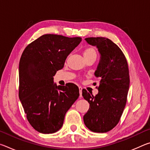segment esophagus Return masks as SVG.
<instances>
[{
  "label": "esophagus",
  "mask_w": 150,
  "mask_h": 150,
  "mask_svg": "<svg viewBox=\"0 0 150 150\" xmlns=\"http://www.w3.org/2000/svg\"><path fill=\"white\" fill-rule=\"evenodd\" d=\"M79 96L80 97H82V90H83V88L79 87Z\"/></svg>",
  "instance_id": "obj_1"
}]
</instances>
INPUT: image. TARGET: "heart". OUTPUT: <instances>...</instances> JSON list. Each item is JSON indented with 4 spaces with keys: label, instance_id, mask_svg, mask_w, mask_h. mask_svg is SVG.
<instances>
[{
    "label": "heart",
    "instance_id": "obj_1",
    "mask_svg": "<svg viewBox=\"0 0 150 150\" xmlns=\"http://www.w3.org/2000/svg\"><path fill=\"white\" fill-rule=\"evenodd\" d=\"M83 56L90 57V56H96V53L95 50L93 47H87L85 50L83 52Z\"/></svg>",
    "mask_w": 150,
    "mask_h": 150
}]
</instances>
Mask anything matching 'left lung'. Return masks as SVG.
I'll return each mask as SVG.
<instances>
[{"instance_id":"8db88e82","label":"left lung","mask_w":150,"mask_h":150,"mask_svg":"<svg viewBox=\"0 0 150 150\" xmlns=\"http://www.w3.org/2000/svg\"><path fill=\"white\" fill-rule=\"evenodd\" d=\"M85 40L100 54L95 75L100 81L96 96L82 91L83 98L90 105L83 120L92 132H107L117 125L126 106L130 86L128 63L122 50L110 40L103 37Z\"/></svg>"}]
</instances>
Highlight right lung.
I'll list each match as a JSON object with an SVG mask.
<instances>
[{"label": "right lung", "mask_w": 150, "mask_h": 150, "mask_svg": "<svg viewBox=\"0 0 150 150\" xmlns=\"http://www.w3.org/2000/svg\"><path fill=\"white\" fill-rule=\"evenodd\" d=\"M81 38L45 34L30 44L19 63V98L28 120L42 134L56 132L65 115L79 96L73 83L57 86L54 76L64 66Z\"/></svg>", "instance_id": "obj_1"}]
</instances>
